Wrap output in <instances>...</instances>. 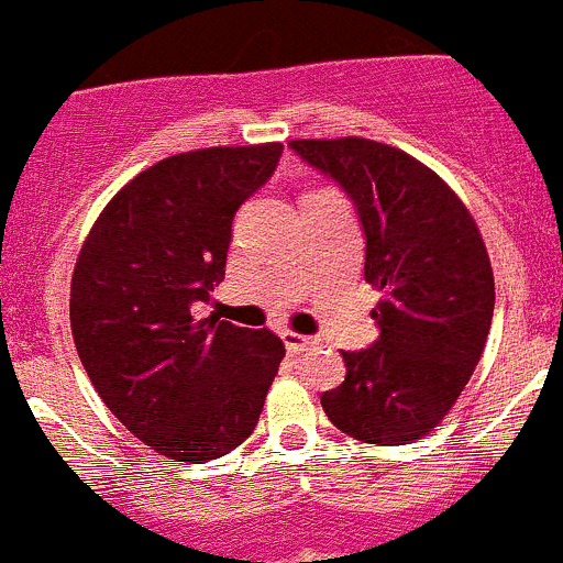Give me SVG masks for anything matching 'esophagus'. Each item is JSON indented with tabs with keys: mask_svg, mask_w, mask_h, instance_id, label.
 <instances>
[{
	"mask_svg": "<svg viewBox=\"0 0 563 563\" xmlns=\"http://www.w3.org/2000/svg\"><path fill=\"white\" fill-rule=\"evenodd\" d=\"M282 340H285L287 352H290V354H298V352H303V349H309V345L316 343V340H312V338H307V334L290 332V329H285V332H282Z\"/></svg>",
	"mask_w": 563,
	"mask_h": 563,
	"instance_id": "1",
	"label": "esophagus"
}]
</instances>
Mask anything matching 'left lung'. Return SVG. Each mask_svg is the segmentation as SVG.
<instances>
[{"mask_svg": "<svg viewBox=\"0 0 563 563\" xmlns=\"http://www.w3.org/2000/svg\"><path fill=\"white\" fill-rule=\"evenodd\" d=\"M292 151L338 180L365 234V282L383 292L379 338L343 352L345 379L321 396L329 421L363 443L424 438L481 363L494 273L481 229L430 167L360 136L296 139Z\"/></svg>", "mask_w": 563, "mask_h": 563, "instance_id": "left-lung-1", "label": "left lung"}]
</instances>
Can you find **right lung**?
Instances as JSON below:
<instances>
[{"label": "right lung", "mask_w": 563, "mask_h": 563, "mask_svg": "<svg viewBox=\"0 0 563 563\" xmlns=\"http://www.w3.org/2000/svg\"><path fill=\"white\" fill-rule=\"evenodd\" d=\"M285 144L206 147L139 173L100 211L71 273L77 354L108 410L173 461H214L260 421L285 357L271 329L192 318L225 276L231 223Z\"/></svg>", "instance_id": "obj_1"}]
</instances>
